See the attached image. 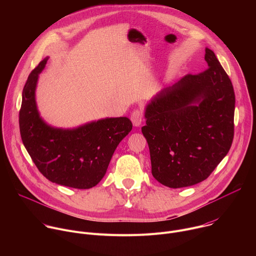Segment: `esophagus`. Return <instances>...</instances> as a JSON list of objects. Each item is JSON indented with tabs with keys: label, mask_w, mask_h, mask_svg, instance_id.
I'll return each instance as SVG.
<instances>
[{
	"label": "esophagus",
	"mask_w": 256,
	"mask_h": 256,
	"mask_svg": "<svg viewBox=\"0 0 256 256\" xmlns=\"http://www.w3.org/2000/svg\"><path fill=\"white\" fill-rule=\"evenodd\" d=\"M144 114L140 109H134V110L130 114V120L134 126H138L142 122Z\"/></svg>",
	"instance_id": "34e87169"
}]
</instances>
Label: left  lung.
Returning <instances> with one entry per match:
<instances>
[{
	"instance_id": "obj_1",
	"label": "left lung",
	"mask_w": 256,
	"mask_h": 256,
	"mask_svg": "<svg viewBox=\"0 0 256 256\" xmlns=\"http://www.w3.org/2000/svg\"><path fill=\"white\" fill-rule=\"evenodd\" d=\"M204 60L206 70L164 88L146 107L142 132L149 144L152 174L171 188L206 179L233 142L232 82L210 48Z\"/></svg>"
}]
</instances>
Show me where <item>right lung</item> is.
Returning <instances> with one entry per match:
<instances>
[{"instance_id":"obj_1","label":"right lung","mask_w":256,"mask_h":256,"mask_svg":"<svg viewBox=\"0 0 256 256\" xmlns=\"http://www.w3.org/2000/svg\"><path fill=\"white\" fill-rule=\"evenodd\" d=\"M42 60L31 72L22 93L19 112L20 134L40 173L56 184L88 190L103 178L120 140L132 130L128 118H112L62 130L46 124L35 102L38 75L46 64Z\"/></svg>"}]
</instances>
